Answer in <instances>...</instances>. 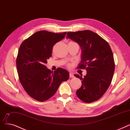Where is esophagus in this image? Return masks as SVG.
Wrapping results in <instances>:
<instances>
[{"label":"esophagus","instance_id":"1","mask_svg":"<svg viewBox=\"0 0 130 130\" xmlns=\"http://www.w3.org/2000/svg\"><path fill=\"white\" fill-rule=\"evenodd\" d=\"M69 76H70V78H74V77H75V76H74V75H73V74L72 72H70Z\"/></svg>","mask_w":130,"mask_h":130}]
</instances>
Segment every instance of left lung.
Segmentation results:
<instances>
[{"label": "left lung", "mask_w": 130, "mask_h": 130, "mask_svg": "<svg viewBox=\"0 0 130 130\" xmlns=\"http://www.w3.org/2000/svg\"><path fill=\"white\" fill-rule=\"evenodd\" d=\"M68 38L80 46L82 50L81 62L78 68L87 71V74L84 77L74 75L82 83L81 87L77 90V96L85 103L97 101L108 88L115 70L110 47L102 37L89 30L68 32Z\"/></svg>", "instance_id": "8db88e82"}]
</instances>
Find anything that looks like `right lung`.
<instances>
[{
    "label": "right lung",
    "instance_id": "right-lung-1",
    "mask_svg": "<svg viewBox=\"0 0 130 130\" xmlns=\"http://www.w3.org/2000/svg\"><path fill=\"white\" fill-rule=\"evenodd\" d=\"M66 34L40 30L25 40L19 48L16 67L20 81L27 93L37 101L43 102L52 97L60 84L69 78L66 69L59 68L53 72L44 65L52 56L53 46Z\"/></svg>",
    "mask_w": 130,
    "mask_h": 130
}]
</instances>
